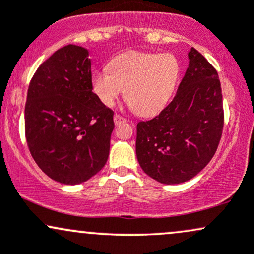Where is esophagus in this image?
Masks as SVG:
<instances>
[{
	"label": "esophagus",
	"mask_w": 254,
	"mask_h": 254,
	"mask_svg": "<svg viewBox=\"0 0 254 254\" xmlns=\"http://www.w3.org/2000/svg\"><path fill=\"white\" fill-rule=\"evenodd\" d=\"M113 121H115V124L116 125H119L121 123H125V122H127V119L123 118V117H122V116H119V115H117V113H116L115 117H113Z\"/></svg>",
	"instance_id": "34e87169"
}]
</instances>
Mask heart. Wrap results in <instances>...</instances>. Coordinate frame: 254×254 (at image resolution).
Listing matches in <instances>:
<instances>
[{"label":"heart","instance_id":"heart-1","mask_svg":"<svg viewBox=\"0 0 254 254\" xmlns=\"http://www.w3.org/2000/svg\"><path fill=\"white\" fill-rule=\"evenodd\" d=\"M179 71V62L173 55L129 51L113 58L109 68L95 71L90 83L106 106H113L125 89L131 109L142 116H151L170 101Z\"/></svg>","mask_w":254,"mask_h":254}]
</instances>
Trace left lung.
<instances>
[{"mask_svg": "<svg viewBox=\"0 0 254 254\" xmlns=\"http://www.w3.org/2000/svg\"><path fill=\"white\" fill-rule=\"evenodd\" d=\"M177 94L159 116L137 124L136 155L148 176L180 184L209 164L223 129L222 90L217 71L196 49Z\"/></svg>", "mask_w": 254, "mask_h": 254, "instance_id": "1", "label": "left lung"}]
</instances>
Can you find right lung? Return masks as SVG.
<instances>
[{
    "label": "right lung",
    "mask_w": 254,
    "mask_h": 254,
    "mask_svg": "<svg viewBox=\"0 0 254 254\" xmlns=\"http://www.w3.org/2000/svg\"><path fill=\"white\" fill-rule=\"evenodd\" d=\"M89 52L61 48L32 77L25 106L31 155L46 176L65 185L84 183L104 167L115 129L113 111L92 89Z\"/></svg>",
    "instance_id": "right-lung-1"
}]
</instances>
